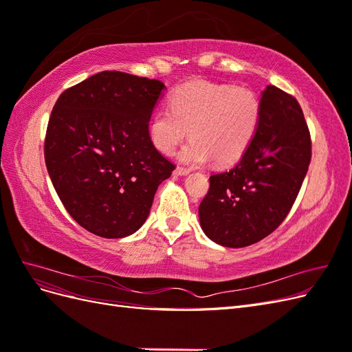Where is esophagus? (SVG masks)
<instances>
[{
    "instance_id": "34e87169",
    "label": "esophagus",
    "mask_w": 352,
    "mask_h": 352,
    "mask_svg": "<svg viewBox=\"0 0 352 352\" xmlns=\"http://www.w3.org/2000/svg\"><path fill=\"white\" fill-rule=\"evenodd\" d=\"M188 173H189V168H186V167L177 166V167L175 168V175H179V176H185V175H188Z\"/></svg>"
}]
</instances>
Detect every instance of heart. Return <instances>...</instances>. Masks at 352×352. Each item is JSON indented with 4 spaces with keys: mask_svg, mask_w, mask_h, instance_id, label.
I'll return each instance as SVG.
<instances>
[{
    "mask_svg": "<svg viewBox=\"0 0 352 352\" xmlns=\"http://www.w3.org/2000/svg\"><path fill=\"white\" fill-rule=\"evenodd\" d=\"M263 117L260 95L248 87L189 80L168 97V109H157L148 136L157 151L175 154L189 132L192 138L180 158L189 164L230 166L245 155L258 133Z\"/></svg>",
    "mask_w": 352,
    "mask_h": 352,
    "instance_id": "1",
    "label": "heart"
}]
</instances>
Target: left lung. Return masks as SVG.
Returning <instances> with one entry per match:
<instances>
[{"instance_id": "obj_1", "label": "left lung", "mask_w": 352, "mask_h": 352, "mask_svg": "<svg viewBox=\"0 0 352 352\" xmlns=\"http://www.w3.org/2000/svg\"><path fill=\"white\" fill-rule=\"evenodd\" d=\"M261 104V126L250 150L236 166L210 176L198 208L202 230L223 247H248L278 229L311 162V136L300 102L269 85Z\"/></svg>"}]
</instances>
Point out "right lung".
<instances>
[{"instance_id": "add662e5", "label": "right lung", "mask_w": 352, "mask_h": 352, "mask_svg": "<svg viewBox=\"0 0 352 352\" xmlns=\"http://www.w3.org/2000/svg\"><path fill=\"white\" fill-rule=\"evenodd\" d=\"M163 89L157 79L105 70L66 89L51 111L48 175L69 214L94 235H132L175 170L148 136Z\"/></svg>"}]
</instances>
